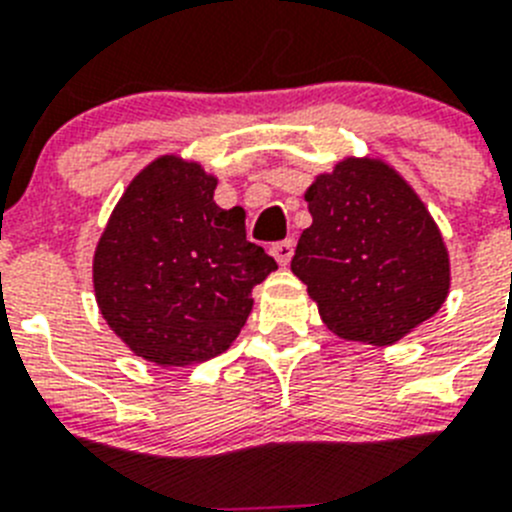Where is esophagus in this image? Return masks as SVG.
<instances>
[{
  "label": "esophagus",
  "mask_w": 512,
  "mask_h": 512,
  "mask_svg": "<svg viewBox=\"0 0 512 512\" xmlns=\"http://www.w3.org/2000/svg\"><path fill=\"white\" fill-rule=\"evenodd\" d=\"M292 253H295V241H279L271 246V256L282 266H287L292 261Z\"/></svg>",
  "instance_id": "esophagus-1"
}]
</instances>
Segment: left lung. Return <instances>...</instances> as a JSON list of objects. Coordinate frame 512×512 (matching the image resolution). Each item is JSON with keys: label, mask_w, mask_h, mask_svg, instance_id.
<instances>
[{"label": "left lung", "mask_w": 512, "mask_h": 512, "mask_svg": "<svg viewBox=\"0 0 512 512\" xmlns=\"http://www.w3.org/2000/svg\"><path fill=\"white\" fill-rule=\"evenodd\" d=\"M310 228L292 271L338 338L392 346L449 297V251L436 220L382 158L348 156L305 192Z\"/></svg>", "instance_id": "8db88e82"}]
</instances>
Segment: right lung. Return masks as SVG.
<instances>
[{
    "mask_svg": "<svg viewBox=\"0 0 512 512\" xmlns=\"http://www.w3.org/2000/svg\"><path fill=\"white\" fill-rule=\"evenodd\" d=\"M217 179L169 153L135 174L94 251L99 312L115 336L158 366L228 351L251 315V289L277 261L246 241L243 207H217Z\"/></svg>",
    "mask_w": 512,
    "mask_h": 512,
    "instance_id": "right-lung-1",
    "label": "right lung"
}]
</instances>
